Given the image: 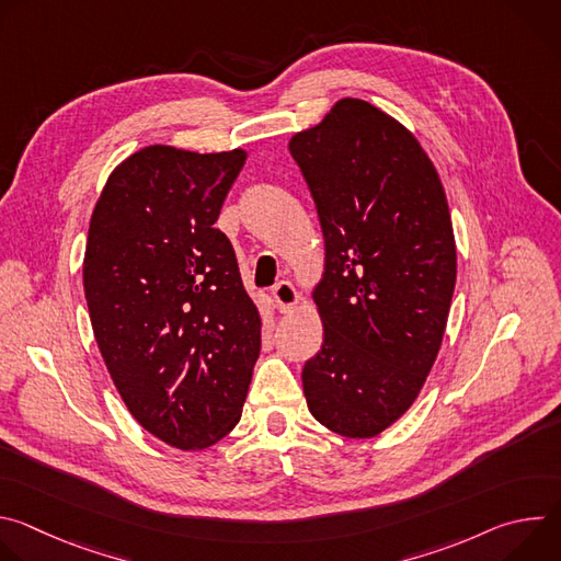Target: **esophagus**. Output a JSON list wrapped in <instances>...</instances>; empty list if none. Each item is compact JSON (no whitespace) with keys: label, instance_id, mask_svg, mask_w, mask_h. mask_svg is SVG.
Segmentation results:
<instances>
[{"label":"esophagus","instance_id":"esophagus-1","mask_svg":"<svg viewBox=\"0 0 561 561\" xmlns=\"http://www.w3.org/2000/svg\"><path fill=\"white\" fill-rule=\"evenodd\" d=\"M273 297H275L277 308H279L282 312H288V310L297 304V290H295V286H293L290 282H286V279H282V282L275 284Z\"/></svg>","mask_w":561,"mask_h":561}]
</instances>
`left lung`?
Wrapping results in <instances>:
<instances>
[{"mask_svg": "<svg viewBox=\"0 0 561 561\" xmlns=\"http://www.w3.org/2000/svg\"><path fill=\"white\" fill-rule=\"evenodd\" d=\"M288 148L327 244L306 404L344 437H375L409 411L442 346L457 275L446 195L420 141L362 100H340Z\"/></svg>", "mask_w": 561, "mask_h": 561, "instance_id": "8db88e82", "label": "left lung"}]
</instances>
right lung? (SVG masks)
<instances>
[{
  "label": "right lung",
  "mask_w": 561,
  "mask_h": 561,
  "mask_svg": "<svg viewBox=\"0 0 561 561\" xmlns=\"http://www.w3.org/2000/svg\"><path fill=\"white\" fill-rule=\"evenodd\" d=\"M244 150L148 146L108 178L91 217L84 293L93 333L130 415L199 450L242 417L262 319L215 228Z\"/></svg>",
  "instance_id": "right-lung-1"
}]
</instances>
